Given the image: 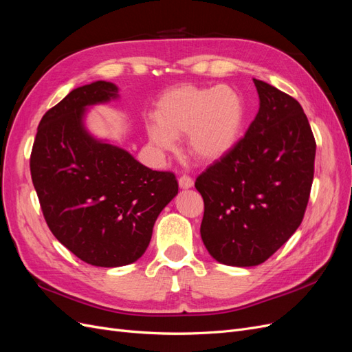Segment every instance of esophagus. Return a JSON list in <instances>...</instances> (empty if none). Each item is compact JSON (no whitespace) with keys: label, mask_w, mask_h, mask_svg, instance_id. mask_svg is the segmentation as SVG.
<instances>
[{"label":"esophagus","mask_w":352,"mask_h":352,"mask_svg":"<svg viewBox=\"0 0 352 352\" xmlns=\"http://www.w3.org/2000/svg\"><path fill=\"white\" fill-rule=\"evenodd\" d=\"M179 186H180V189H189V188H192L194 186V180H192V177H189V176H180L179 177Z\"/></svg>","instance_id":"esophagus-1"}]
</instances>
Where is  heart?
Returning a JSON list of instances; mask_svg holds the SVG:
<instances>
[{
	"mask_svg": "<svg viewBox=\"0 0 352 352\" xmlns=\"http://www.w3.org/2000/svg\"><path fill=\"white\" fill-rule=\"evenodd\" d=\"M154 119L155 123L146 124V135L157 151H175L176 138L186 135L188 153L212 163L235 150L242 140L247 104L229 85H180L158 98Z\"/></svg>",
	"mask_w": 352,
	"mask_h": 352,
	"instance_id": "1",
	"label": "heart"
}]
</instances>
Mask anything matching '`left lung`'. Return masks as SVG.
I'll list each match as a JSON object with an SVG mask.
<instances>
[{"instance_id":"8db88e82","label":"left lung","mask_w":352,"mask_h":352,"mask_svg":"<svg viewBox=\"0 0 352 352\" xmlns=\"http://www.w3.org/2000/svg\"><path fill=\"white\" fill-rule=\"evenodd\" d=\"M260 109L226 157L202 172L201 238L216 261L264 263L301 225L314 176L316 141L295 98L254 79Z\"/></svg>"}]
</instances>
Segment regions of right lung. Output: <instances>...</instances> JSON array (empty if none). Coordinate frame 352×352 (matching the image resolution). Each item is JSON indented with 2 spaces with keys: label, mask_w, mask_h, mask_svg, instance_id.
Returning <instances> with one entry per match:
<instances>
[{
  "label": "right lung",
  "mask_w": 352,
  "mask_h": 352,
  "mask_svg": "<svg viewBox=\"0 0 352 352\" xmlns=\"http://www.w3.org/2000/svg\"><path fill=\"white\" fill-rule=\"evenodd\" d=\"M119 98L111 82L73 89L38 126L30 175L50 230L78 258L97 267L135 263L154 223L177 195V180L157 172L85 126L88 107Z\"/></svg>",
  "instance_id": "add662e5"
}]
</instances>
